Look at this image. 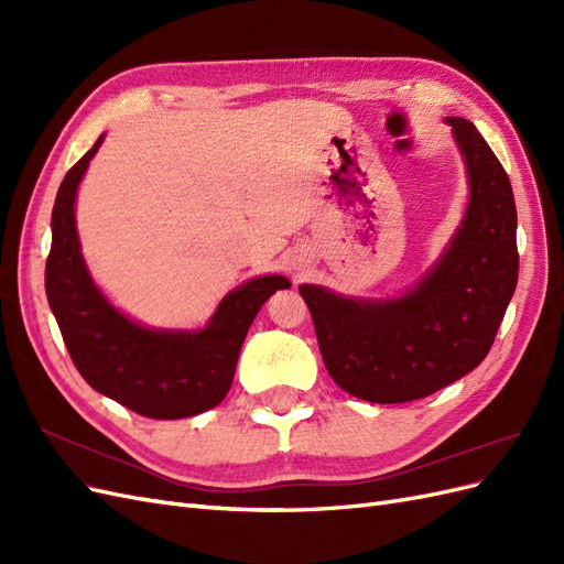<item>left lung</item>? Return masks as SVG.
I'll list each match as a JSON object with an SVG mask.
<instances>
[{"instance_id":"8db88e82","label":"left lung","mask_w":564,"mask_h":564,"mask_svg":"<svg viewBox=\"0 0 564 564\" xmlns=\"http://www.w3.org/2000/svg\"><path fill=\"white\" fill-rule=\"evenodd\" d=\"M468 207L440 259L400 296H344L301 284L324 367L350 395L421 400L480 365L518 284V212L508 174L464 117H447Z\"/></svg>"}]
</instances>
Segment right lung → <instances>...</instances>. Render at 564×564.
<instances>
[{
	"label": "right lung",
	"mask_w": 564,
	"mask_h": 564,
	"mask_svg": "<svg viewBox=\"0 0 564 564\" xmlns=\"http://www.w3.org/2000/svg\"><path fill=\"white\" fill-rule=\"evenodd\" d=\"M65 174L51 212L46 299L77 371L94 390L148 419H185L228 395L237 357L261 305L292 282L253 278L218 303L199 329H155L127 317L100 292L84 263L75 220L79 183L104 143Z\"/></svg>",
	"instance_id": "add662e5"
}]
</instances>
